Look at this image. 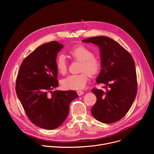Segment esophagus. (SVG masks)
<instances>
[{
  "mask_svg": "<svg viewBox=\"0 0 154 154\" xmlns=\"http://www.w3.org/2000/svg\"><path fill=\"white\" fill-rule=\"evenodd\" d=\"M77 93L79 96H82V95H83L84 94V92L83 91H77Z\"/></svg>",
  "mask_w": 154,
  "mask_h": 154,
  "instance_id": "obj_1",
  "label": "esophagus"
}]
</instances>
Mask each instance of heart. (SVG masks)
<instances>
[{
  "instance_id": "heart-1",
  "label": "heart",
  "mask_w": 154,
  "mask_h": 154,
  "mask_svg": "<svg viewBox=\"0 0 154 154\" xmlns=\"http://www.w3.org/2000/svg\"><path fill=\"white\" fill-rule=\"evenodd\" d=\"M69 54L74 60L82 62L81 71L83 72L79 74L70 75L66 77L61 82L62 85L65 88L69 90L83 89L88 80L87 74L93 76L99 72L101 66L100 61L98 57L94 55L92 51L84 46H79L72 49ZM55 65L60 74H64L66 72L68 63L64 55H60L57 57Z\"/></svg>"
}]
</instances>
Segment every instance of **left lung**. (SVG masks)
I'll use <instances>...</instances> for the list:
<instances>
[{
  "mask_svg": "<svg viewBox=\"0 0 154 154\" xmlns=\"http://www.w3.org/2000/svg\"><path fill=\"white\" fill-rule=\"evenodd\" d=\"M82 42L93 43L100 49L101 70L96 78L105 85L106 91L93 88L97 100L91 109L97 121L111 124L121 119L136 97L137 80L135 64L131 55L118 42L104 36L89 38Z\"/></svg>",
  "mask_w": 154,
  "mask_h": 154,
  "instance_id": "8db88e82",
  "label": "left lung"
}]
</instances>
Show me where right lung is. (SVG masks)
<instances>
[{"instance_id":"obj_1","label":"right lung","mask_w":154,"mask_h":154,"mask_svg":"<svg viewBox=\"0 0 154 154\" xmlns=\"http://www.w3.org/2000/svg\"><path fill=\"white\" fill-rule=\"evenodd\" d=\"M63 47L51 41L37 48L21 63L16 79V94L29 119L48 130L63 124L78 97L75 91H51L58 85L55 60Z\"/></svg>"}]
</instances>
